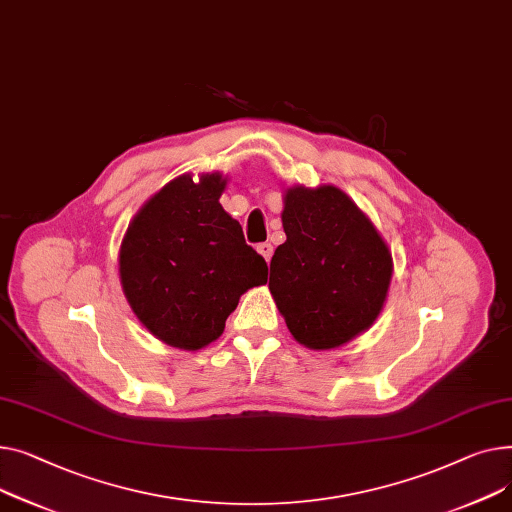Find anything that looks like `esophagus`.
I'll use <instances>...</instances> for the list:
<instances>
[{
    "mask_svg": "<svg viewBox=\"0 0 512 512\" xmlns=\"http://www.w3.org/2000/svg\"><path fill=\"white\" fill-rule=\"evenodd\" d=\"M258 252H260V256H264V260L268 262L270 256H273V246H270L268 242H262V244H258Z\"/></svg>",
    "mask_w": 512,
    "mask_h": 512,
    "instance_id": "esophagus-1",
    "label": "esophagus"
}]
</instances>
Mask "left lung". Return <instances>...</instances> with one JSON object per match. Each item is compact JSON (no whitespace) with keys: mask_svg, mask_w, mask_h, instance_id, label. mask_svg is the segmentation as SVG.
<instances>
[{"mask_svg":"<svg viewBox=\"0 0 512 512\" xmlns=\"http://www.w3.org/2000/svg\"><path fill=\"white\" fill-rule=\"evenodd\" d=\"M283 202L287 239L270 260L268 289L297 343L341 347L378 318L393 256L372 221L335 186H295Z\"/></svg>","mask_w":512,"mask_h":512,"instance_id":"obj_1","label":"left lung"}]
</instances>
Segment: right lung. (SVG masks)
Returning <instances> with one entry per match:
<instances>
[{
  "label": "right lung",
  "mask_w": 512,
  "mask_h": 512,
  "mask_svg": "<svg viewBox=\"0 0 512 512\" xmlns=\"http://www.w3.org/2000/svg\"><path fill=\"white\" fill-rule=\"evenodd\" d=\"M225 184L221 173L175 177L138 210L119 250L128 304L177 349L219 339L242 293L266 283L264 258L219 202Z\"/></svg>",
  "instance_id": "obj_1"
}]
</instances>
